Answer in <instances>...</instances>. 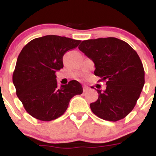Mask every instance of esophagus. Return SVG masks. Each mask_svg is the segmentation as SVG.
<instances>
[{
    "label": "esophagus",
    "mask_w": 156,
    "mask_h": 156,
    "mask_svg": "<svg viewBox=\"0 0 156 156\" xmlns=\"http://www.w3.org/2000/svg\"><path fill=\"white\" fill-rule=\"evenodd\" d=\"M89 89V87H88V86H86V85H84L83 87V92H87V91H88Z\"/></svg>",
    "instance_id": "1"
}]
</instances>
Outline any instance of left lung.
Listing matches in <instances>:
<instances>
[{
    "label": "left lung",
    "mask_w": 156,
    "mask_h": 156,
    "mask_svg": "<svg viewBox=\"0 0 156 156\" xmlns=\"http://www.w3.org/2000/svg\"><path fill=\"white\" fill-rule=\"evenodd\" d=\"M79 50L93 61L94 75L105 81V91L98 90V101L90 104L98 117L116 122L133 110L144 84V70L137 53L115 37L84 40Z\"/></svg>",
    "instance_id": "1"
}]
</instances>
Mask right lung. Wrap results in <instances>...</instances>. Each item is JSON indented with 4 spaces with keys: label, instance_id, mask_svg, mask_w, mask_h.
<instances>
[{
    "label": "right lung",
    "instance_id": "obj_1",
    "mask_svg": "<svg viewBox=\"0 0 156 156\" xmlns=\"http://www.w3.org/2000/svg\"><path fill=\"white\" fill-rule=\"evenodd\" d=\"M80 40L47 35L32 39L17 58L12 80L16 94L30 115L51 121L67 110L71 98L83 92L77 80L58 87L55 72L63 68L66 52L78 47Z\"/></svg>",
    "mask_w": 156,
    "mask_h": 156
}]
</instances>
